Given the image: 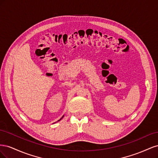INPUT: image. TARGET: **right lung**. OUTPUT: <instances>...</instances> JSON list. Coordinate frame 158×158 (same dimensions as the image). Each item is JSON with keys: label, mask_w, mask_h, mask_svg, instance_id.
Masks as SVG:
<instances>
[{"label": "right lung", "mask_w": 158, "mask_h": 158, "mask_svg": "<svg viewBox=\"0 0 158 158\" xmlns=\"http://www.w3.org/2000/svg\"><path fill=\"white\" fill-rule=\"evenodd\" d=\"M63 117H64V115H63V117H61V118H60V119H59V121H60V120H61V119H62V118H63Z\"/></svg>", "instance_id": "add662e5"}]
</instances>
